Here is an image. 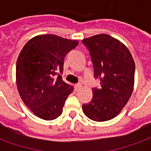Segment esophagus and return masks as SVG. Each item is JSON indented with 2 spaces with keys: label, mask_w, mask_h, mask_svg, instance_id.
<instances>
[{
  "label": "esophagus",
  "mask_w": 151,
  "mask_h": 151,
  "mask_svg": "<svg viewBox=\"0 0 151 151\" xmlns=\"http://www.w3.org/2000/svg\"><path fill=\"white\" fill-rule=\"evenodd\" d=\"M81 87H82V84H81V83H78V84H76V85L74 86V89H75L76 91H78Z\"/></svg>",
  "instance_id": "34e87169"
}]
</instances>
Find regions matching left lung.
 <instances>
[{"label":"left lung","instance_id":"left-lung-1","mask_svg":"<svg viewBox=\"0 0 151 151\" xmlns=\"http://www.w3.org/2000/svg\"><path fill=\"white\" fill-rule=\"evenodd\" d=\"M91 58L94 77L100 80L99 88H92L93 98L82 105L86 116L106 121L116 116L131 97L134 85L135 63L127 47L106 34L82 40Z\"/></svg>","mask_w":151,"mask_h":151}]
</instances>
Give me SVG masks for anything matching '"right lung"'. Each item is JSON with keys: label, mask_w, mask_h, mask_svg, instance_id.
Here are the masks:
<instances>
[{"label": "right lung", "mask_w": 151, "mask_h": 151, "mask_svg": "<svg viewBox=\"0 0 151 151\" xmlns=\"http://www.w3.org/2000/svg\"><path fill=\"white\" fill-rule=\"evenodd\" d=\"M78 41L55 35L32 38L25 44L16 65V82L25 105L41 119L60 116L73 91L62 80L64 59Z\"/></svg>", "instance_id": "add662e5"}]
</instances>
